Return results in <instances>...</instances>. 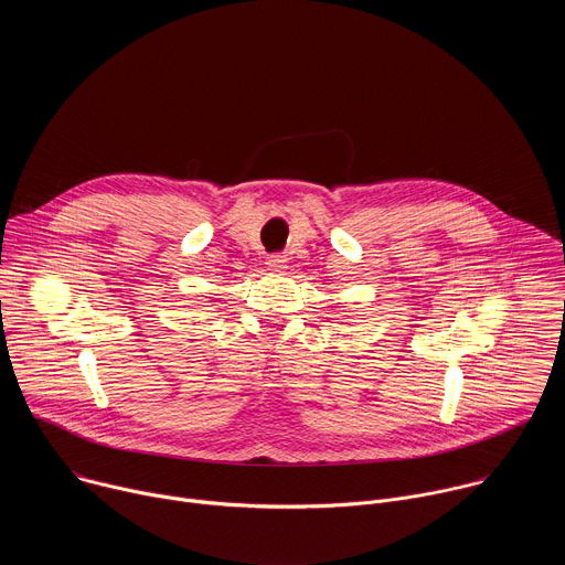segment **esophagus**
<instances>
[{
  "label": "esophagus",
  "instance_id": "esophagus-1",
  "mask_svg": "<svg viewBox=\"0 0 565 565\" xmlns=\"http://www.w3.org/2000/svg\"><path fill=\"white\" fill-rule=\"evenodd\" d=\"M266 264H268V268H273V270H281V268H286V257H284V255H270Z\"/></svg>",
  "mask_w": 565,
  "mask_h": 565
}]
</instances>
